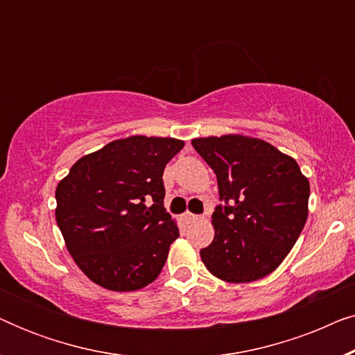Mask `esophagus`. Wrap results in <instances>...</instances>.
Listing matches in <instances>:
<instances>
[{"label": "esophagus", "instance_id": "1", "mask_svg": "<svg viewBox=\"0 0 355 355\" xmlns=\"http://www.w3.org/2000/svg\"><path fill=\"white\" fill-rule=\"evenodd\" d=\"M182 218H184V221H186V223H193V221H197V220H198V216H197V215H193V213H191V211H186V213H184Z\"/></svg>", "mask_w": 355, "mask_h": 355}]
</instances>
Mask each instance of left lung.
<instances>
[{
  "label": "left lung",
  "mask_w": 355,
  "mask_h": 355,
  "mask_svg": "<svg viewBox=\"0 0 355 355\" xmlns=\"http://www.w3.org/2000/svg\"><path fill=\"white\" fill-rule=\"evenodd\" d=\"M193 148L216 174L220 200L213 242L200 250L216 278L250 283L281 265L309 215V179L294 158L265 140L227 134L198 137Z\"/></svg>",
  "instance_id": "8db88e82"
}]
</instances>
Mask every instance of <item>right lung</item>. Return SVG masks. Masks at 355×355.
Segmentation results:
<instances>
[{"mask_svg": "<svg viewBox=\"0 0 355 355\" xmlns=\"http://www.w3.org/2000/svg\"><path fill=\"white\" fill-rule=\"evenodd\" d=\"M182 140H113L72 164L56 187V223L87 278L118 293L158 278L169 245L179 237L164 210L163 171Z\"/></svg>", "mask_w": 355, "mask_h": 355, "instance_id": "1", "label": "right lung"}]
</instances>
